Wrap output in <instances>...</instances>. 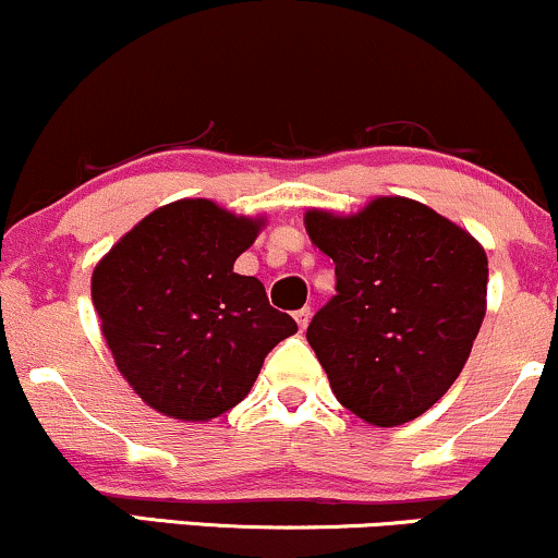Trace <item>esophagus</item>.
Returning <instances> with one entry per match:
<instances>
[{"label": "esophagus", "instance_id": "34e87169", "mask_svg": "<svg viewBox=\"0 0 558 558\" xmlns=\"http://www.w3.org/2000/svg\"><path fill=\"white\" fill-rule=\"evenodd\" d=\"M295 322H298L300 331L308 327V322H311V308H300V311L295 313Z\"/></svg>", "mask_w": 558, "mask_h": 558}]
</instances>
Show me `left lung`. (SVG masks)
I'll use <instances>...</instances> for the list:
<instances>
[{"label":"left lung","mask_w":558,"mask_h":558,"mask_svg":"<svg viewBox=\"0 0 558 558\" xmlns=\"http://www.w3.org/2000/svg\"><path fill=\"white\" fill-rule=\"evenodd\" d=\"M335 260L337 295L308 324L337 400L377 427L432 409L461 374L485 318L487 255L469 231L409 197L353 216L305 213Z\"/></svg>","instance_id":"left-lung-1"}]
</instances>
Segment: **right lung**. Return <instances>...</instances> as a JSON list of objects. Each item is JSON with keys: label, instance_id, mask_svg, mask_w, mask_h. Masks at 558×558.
<instances>
[{"label": "right lung", "instance_id": "right-lung-1", "mask_svg": "<svg viewBox=\"0 0 558 558\" xmlns=\"http://www.w3.org/2000/svg\"><path fill=\"white\" fill-rule=\"evenodd\" d=\"M263 218L179 199L142 218L92 274L102 335L144 403L184 422L234 409L295 318L234 271Z\"/></svg>", "mask_w": 558, "mask_h": 558}]
</instances>
